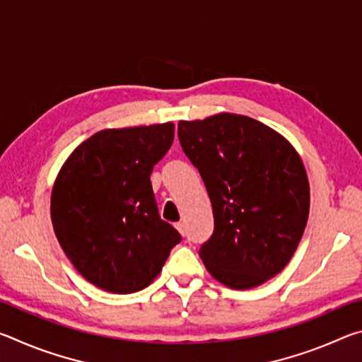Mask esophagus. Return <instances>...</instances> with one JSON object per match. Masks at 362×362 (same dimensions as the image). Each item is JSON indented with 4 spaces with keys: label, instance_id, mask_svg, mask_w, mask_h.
<instances>
[{
    "label": "esophagus",
    "instance_id": "1",
    "mask_svg": "<svg viewBox=\"0 0 362 362\" xmlns=\"http://www.w3.org/2000/svg\"><path fill=\"white\" fill-rule=\"evenodd\" d=\"M175 228L179 230V233H180L182 236H185V235H187V228H185V223H183V222H179V223H177V225H175Z\"/></svg>",
    "mask_w": 362,
    "mask_h": 362
}]
</instances>
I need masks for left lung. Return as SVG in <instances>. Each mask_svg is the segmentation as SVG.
Wrapping results in <instances>:
<instances>
[{
	"label": "left lung",
	"instance_id": "left-lung-1",
	"mask_svg": "<svg viewBox=\"0 0 362 362\" xmlns=\"http://www.w3.org/2000/svg\"><path fill=\"white\" fill-rule=\"evenodd\" d=\"M179 140L212 204L216 226L199 249L207 272L238 291L276 276L310 214V183L297 150L269 126L235 113L179 121Z\"/></svg>",
	"mask_w": 362,
	"mask_h": 362
}]
</instances>
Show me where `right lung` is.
Segmentation results:
<instances>
[{"mask_svg": "<svg viewBox=\"0 0 362 362\" xmlns=\"http://www.w3.org/2000/svg\"><path fill=\"white\" fill-rule=\"evenodd\" d=\"M174 127L169 121L95 132L56 177L54 233L73 267L102 291L145 289L182 240L159 217L150 182L174 142Z\"/></svg>", "mask_w": 362, "mask_h": 362, "instance_id": "right-lung-1", "label": "right lung"}]
</instances>
